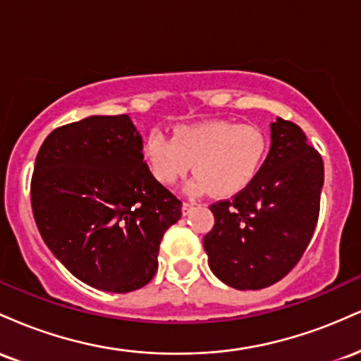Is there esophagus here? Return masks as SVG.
I'll use <instances>...</instances> for the list:
<instances>
[{"label":"esophagus","instance_id":"obj_1","mask_svg":"<svg viewBox=\"0 0 361 361\" xmlns=\"http://www.w3.org/2000/svg\"><path fill=\"white\" fill-rule=\"evenodd\" d=\"M192 210H193V204H190V202H185L183 207H181V212H183V215H188Z\"/></svg>","mask_w":361,"mask_h":361}]
</instances>
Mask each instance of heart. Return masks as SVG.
<instances>
[{"label":"heart","instance_id":"heart-1","mask_svg":"<svg viewBox=\"0 0 361 361\" xmlns=\"http://www.w3.org/2000/svg\"><path fill=\"white\" fill-rule=\"evenodd\" d=\"M270 152V137L261 127L233 120H207L175 128V135L157 128L147 132L142 157L149 171L163 185H175L192 168V193L209 190L227 197L246 188L259 175Z\"/></svg>","mask_w":361,"mask_h":361}]
</instances>
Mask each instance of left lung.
Instances as JSON below:
<instances>
[{
	"label": "left lung",
	"mask_w": 361,
	"mask_h": 361,
	"mask_svg": "<svg viewBox=\"0 0 361 361\" xmlns=\"http://www.w3.org/2000/svg\"><path fill=\"white\" fill-rule=\"evenodd\" d=\"M259 175L231 200L210 205L209 267L238 290L270 287L304 255L319 217L324 164L299 126L276 117Z\"/></svg>",
	"instance_id": "1"
}]
</instances>
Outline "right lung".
<instances>
[{
	"label": "right lung",
	"mask_w": 361,
	"mask_h": 361,
	"mask_svg": "<svg viewBox=\"0 0 361 361\" xmlns=\"http://www.w3.org/2000/svg\"><path fill=\"white\" fill-rule=\"evenodd\" d=\"M32 210L52 255L90 287L126 293L157 270L181 202L149 171L128 115H91L52 130L32 176Z\"/></svg>",
	"instance_id": "obj_1"
}]
</instances>
